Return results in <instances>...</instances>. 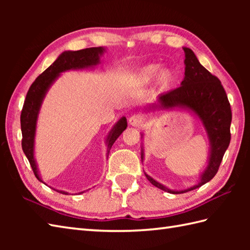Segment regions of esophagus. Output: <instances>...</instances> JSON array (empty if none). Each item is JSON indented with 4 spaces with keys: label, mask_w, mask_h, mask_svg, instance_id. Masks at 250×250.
Here are the masks:
<instances>
[{
    "label": "esophagus",
    "mask_w": 250,
    "mask_h": 250,
    "mask_svg": "<svg viewBox=\"0 0 250 250\" xmlns=\"http://www.w3.org/2000/svg\"><path fill=\"white\" fill-rule=\"evenodd\" d=\"M142 124V118L139 115H133L129 118V125L131 126H139Z\"/></svg>",
    "instance_id": "obj_1"
}]
</instances>
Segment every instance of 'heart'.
Masks as SVG:
<instances>
[{"mask_svg":"<svg viewBox=\"0 0 250 250\" xmlns=\"http://www.w3.org/2000/svg\"><path fill=\"white\" fill-rule=\"evenodd\" d=\"M160 64L151 63L139 68L129 79V84L134 88H142L150 84L156 78L155 86L159 91H164L172 87L176 81V73L171 67H162Z\"/></svg>","mask_w":250,"mask_h":250,"instance_id":"heart-1","label":"heart"}]
</instances>
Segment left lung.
Returning a JSON list of instances; mask_svg holds the SVG:
<instances>
[{"label": "left lung", "instance_id": "8db88e82", "mask_svg": "<svg viewBox=\"0 0 250 250\" xmlns=\"http://www.w3.org/2000/svg\"><path fill=\"white\" fill-rule=\"evenodd\" d=\"M185 51V77L180 87L166 94L159 95L155 103L147 105L145 110L169 111L187 110L199 118L209 141L207 166L200 174L199 183L184 190H173L153 179L145 176L149 182L166 192L178 194L194 190L208 183L218 172L220 163L230 144V125L232 120L231 106L220 81L206 70L199 62L194 52L187 47ZM143 139V134H141ZM141 159L144 162V148L141 146Z\"/></svg>", "mask_w": 250, "mask_h": 250}]
</instances>
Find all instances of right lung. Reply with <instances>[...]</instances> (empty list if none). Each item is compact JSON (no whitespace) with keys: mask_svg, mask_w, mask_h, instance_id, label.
Masks as SVG:
<instances>
[{"mask_svg":"<svg viewBox=\"0 0 250 250\" xmlns=\"http://www.w3.org/2000/svg\"><path fill=\"white\" fill-rule=\"evenodd\" d=\"M104 51V47H92V48H86L77 51H63L57 58V60L35 79V82L31 84L29 91L26 93L23 108L20 116L21 132H22V143H21V145H22V150L25 157L28 158L31 164V167L33 169L35 177L41 183L45 184L40 175L39 167H37V163L34 157V148L37 119H39L40 110L46 94L52 86V83L60 77L61 73L71 70H92L94 66L99 65L101 63V57L103 56ZM126 126H128L126 118L125 117H122V118L116 122L113 128H111L109 133L105 139V144L106 147H107L106 156H108L111 146L114 145L115 141L118 139L122 132L126 129ZM54 190L62 194H68L66 191L57 189ZM83 192L84 191L79 193Z\"/></svg>","mask_w":250,"mask_h":250,"instance_id":"obj_1","label":"right lung"}]
</instances>
